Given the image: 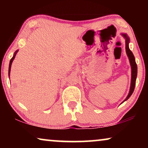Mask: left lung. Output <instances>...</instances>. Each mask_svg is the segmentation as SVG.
I'll return each mask as SVG.
<instances>
[{
    "label": "left lung",
    "mask_w": 148,
    "mask_h": 148,
    "mask_svg": "<svg viewBox=\"0 0 148 148\" xmlns=\"http://www.w3.org/2000/svg\"><path fill=\"white\" fill-rule=\"evenodd\" d=\"M123 36H124V38H125V48H126V52H127V56H128L129 57V61H130V64L131 66V83L130 91H129V93L126 99H125V100L123 102H124L125 101L128 100V99L130 98V96L133 94V91H134L135 86V82H136V78L137 75V66L136 62H135V56L133 55V52L131 51V50L129 49V38L128 36H127V34H123Z\"/></svg>",
    "instance_id": "obj_1"
}]
</instances>
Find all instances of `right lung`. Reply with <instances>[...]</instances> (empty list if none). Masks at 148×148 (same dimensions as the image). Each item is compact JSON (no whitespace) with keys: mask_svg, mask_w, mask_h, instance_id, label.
Listing matches in <instances>:
<instances>
[{"mask_svg":"<svg viewBox=\"0 0 148 148\" xmlns=\"http://www.w3.org/2000/svg\"><path fill=\"white\" fill-rule=\"evenodd\" d=\"M17 51H16L15 52V54H14V56L12 57V58L11 59V60H10V63H9V75L10 74V71H11V64H12V62H13V60L14 58H15V55H16V53H17Z\"/></svg>","mask_w":148,"mask_h":148,"instance_id":"obj_1","label":"right lung"}]
</instances>
